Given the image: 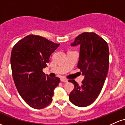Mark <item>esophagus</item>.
Segmentation results:
<instances>
[{"label":"esophagus","instance_id":"34e87169","mask_svg":"<svg viewBox=\"0 0 125 125\" xmlns=\"http://www.w3.org/2000/svg\"><path fill=\"white\" fill-rule=\"evenodd\" d=\"M60 81H61V82H64V83H67V82H68V80H67V79H65V78H60Z\"/></svg>","mask_w":125,"mask_h":125}]
</instances>
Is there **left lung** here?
I'll list each match as a JSON object with an SVG mask.
<instances>
[{"label": "left lung", "instance_id": "1", "mask_svg": "<svg viewBox=\"0 0 125 125\" xmlns=\"http://www.w3.org/2000/svg\"><path fill=\"white\" fill-rule=\"evenodd\" d=\"M80 46L78 68L85 78L79 85L74 79V89L70 93V101L74 105L84 107L91 104L103 87L109 66V49L103 38L94 32H83L75 38L72 46Z\"/></svg>", "mask_w": 125, "mask_h": 125}]
</instances>
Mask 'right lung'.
Here are the masks:
<instances>
[{
	"label": "right lung",
	"instance_id": "add662e5",
	"mask_svg": "<svg viewBox=\"0 0 125 125\" xmlns=\"http://www.w3.org/2000/svg\"><path fill=\"white\" fill-rule=\"evenodd\" d=\"M59 45L32 34L19 41L12 49L10 64L15 84L22 99L34 109H42L50 104L60 83L59 78L49 77L42 71Z\"/></svg>",
	"mask_w": 125,
	"mask_h": 125
}]
</instances>
